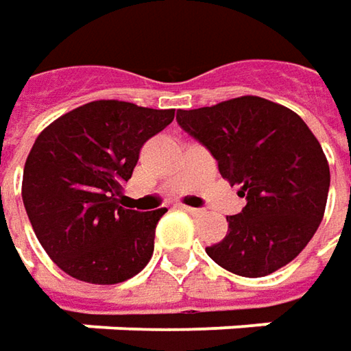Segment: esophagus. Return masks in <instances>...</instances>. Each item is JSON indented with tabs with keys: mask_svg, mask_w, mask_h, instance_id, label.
I'll return each instance as SVG.
<instances>
[{
	"mask_svg": "<svg viewBox=\"0 0 351 351\" xmlns=\"http://www.w3.org/2000/svg\"><path fill=\"white\" fill-rule=\"evenodd\" d=\"M183 210H187V213H189V215H203V209H195V207H187V205H183L182 207Z\"/></svg>",
	"mask_w": 351,
	"mask_h": 351,
	"instance_id": "1",
	"label": "esophagus"
}]
</instances>
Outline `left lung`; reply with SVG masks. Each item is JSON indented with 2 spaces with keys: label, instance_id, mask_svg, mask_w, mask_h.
I'll return each mask as SVG.
<instances>
[{
  "label": "left lung",
  "instance_id": "left-lung-1",
  "mask_svg": "<svg viewBox=\"0 0 351 351\" xmlns=\"http://www.w3.org/2000/svg\"><path fill=\"white\" fill-rule=\"evenodd\" d=\"M178 123L246 197L242 213L226 217V236L207 248L210 260L242 277L269 276L295 260L317 232L330 187L328 160L303 119L279 103L242 95L180 109Z\"/></svg>",
  "mask_w": 351,
  "mask_h": 351
}]
</instances>
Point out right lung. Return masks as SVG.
I'll return each mask as SVG.
<instances>
[{
  "label": "right lung",
  "mask_w": 351,
  "mask_h": 351,
  "mask_svg": "<svg viewBox=\"0 0 351 351\" xmlns=\"http://www.w3.org/2000/svg\"><path fill=\"white\" fill-rule=\"evenodd\" d=\"M176 109L99 99L50 123L34 141L21 195L40 246L74 279L115 285L150 262L168 209L119 205L142 144L168 127Z\"/></svg>",
  "instance_id": "obj_1"
}]
</instances>
